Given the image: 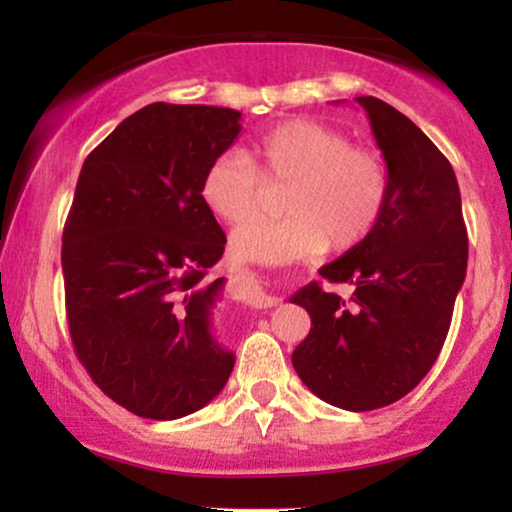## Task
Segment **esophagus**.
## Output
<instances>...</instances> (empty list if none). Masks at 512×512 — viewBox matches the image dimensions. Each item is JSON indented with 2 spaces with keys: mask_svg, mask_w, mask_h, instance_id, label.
Wrapping results in <instances>:
<instances>
[{
  "mask_svg": "<svg viewBox=\"0 0 512 512\" xmlns=\"http://www.w3.org/2000/svg\"><path fill=\"white\" fill-rule=\"evenodd\" d=\"M279 301H281V298L267 296V293H260V296H257V303H260V308H272V305H276Z\"/></svg>",
  "mask_w": 512,
  "mask_h": 512,
  "instance_id": "esophagus-1",
  "label": "esophagus"
}]
</instances>
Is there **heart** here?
<instances>
[{
	"mask_svg": "<svg viewBox=\"0 0 512 512\" xmlns=\"http://www.w3.org/2000/svg\"><path fill=\"white\" fill-rule=\"evenodd\" d=\"M267 187H286V216L238 228L231 255L262 267H289L327 248H358L390 202V168L378 151L351 146L339 129L298 117L262 132L248 154L216 156L204 170L199 195L216 219L240 226L260 211Z\"/></svg>",
	"mask_w": 512,
	"mask_h": 512,
	"instance_id": "heart-1",
	"label": "heart"
}]
</instances>
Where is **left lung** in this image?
<instances>
[{
    "label": "left lung",
    "mask_w": 512,
    "mask_h": 512,
    "mask_svg": "<svg viewBox=\"0 0 512 512\" xmlns=\"http://www.w3.org/2000/svg\"><path fill=\"white\" fill-rule=\"evenodd\" d=\"M390 168V202L378 228L320 269L351 284L344 301L310 281L291 296L310 332L291 361L308 390L332 407L370 411L424 380L448 337L467 274V228L455 170L407 115L373 96L356 98Z\"/></svg>",
    "instance_id": "1"
}]
</instances>
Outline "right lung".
Listing matches in <instances>:
<instances>
[{"label": "right lung", "mask_w": 512, "mask_h": 512, "mask_svg": "<svg viewBox=\"0 0 512 512\" xmlns=\"http://www.w3.org/2000/svg\"><path fill=\"white\" fill-rule=\"evenodd\" d=\"M238 134V110L151 103L76 182L62 233L69 334L93 383L144 419L202 409L236 363L214 334L223 279H207L226 236L199 185Z\"/></svg>", "instance_id": "right-lung-1"}]
</instances>
